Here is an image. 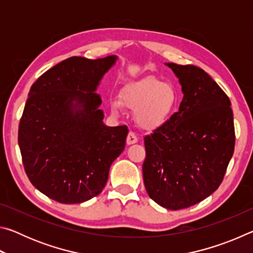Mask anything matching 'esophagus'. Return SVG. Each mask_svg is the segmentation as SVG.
I'll list each match as a JSON object with an SVG mask.
<instances>
[{
  "label": "esophagus",
  "instance_id": "obj_1",
  "mask_svg": "<svg viewBox=\"0 0 253 253\" xmlns=\"http://www.w3.org/2000/svg\"><path fill=\"white\" fill-rule=\"evenodd\" d=\"M137 140H138V138H137V135L135 134L134 131H129V132H128L127 138H126V143H127V145L136 144V143H137Z\"/></svg>",
  "mask_w": 253,
  "mask_h": 253
}]
</instances>
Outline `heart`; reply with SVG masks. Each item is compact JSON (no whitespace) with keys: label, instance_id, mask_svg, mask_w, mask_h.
I'll use <instances>...</instances> for the list:
<instances>
[{"label":"heart","instance_id":"obj_1","mask_svg":"<svg viewBox=\"0 0 253 253\" xmlns=\"http://www.w3.org/2000/svg\"><path fill=\"white\" fill-rule=\"evenodd\" d=\"M124 105L137 110L139 125L148 129L163 125L176 104V93L173 87L153 77L128 84L122 92V101L114 98L110 108L114 114H121Z\"/></svg>","mask_w":253,"mask_h":253}]
</instances>
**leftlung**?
Listing matches in <instances>:
<instances>
[{"label": "left lung", "mask_w": 253, "mask_h": 253, "mask_svg": "<svg viewBox=\"0 0 253 253\" xmlns=\"http://www.w3.org/2000/svg\"><path fill=\"white\" fill-rule=\"evenodd\" d=\"M182 87L177 113L144 138L147 194L169 210L190 208L220 186L234 152L231 101L199 67L165 63Z\"/></svg>", "instance_id": "obj_1"}]
</instances>
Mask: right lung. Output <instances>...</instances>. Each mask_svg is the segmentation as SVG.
I'll return each mask as SVG.
<instances>
[{"label":"right lung","instance_id":"obj_1","mask_svg":"<svg viewBox=\"0 0 253 253\" xmlns=\"http://www.w3.org/2000/svg\"><path fill=\"white\" fill-rule=\"evenodd\" d=\"M117 55L71 57L32 84L19 125V146L30 182L65 204L100 193L113 162L125 148L127 126L104 124L96 93Z\"/></svg>","mask_w":253,"mask_h":253}]
</instances>
